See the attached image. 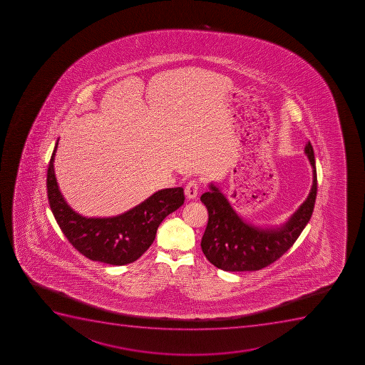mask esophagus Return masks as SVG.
I'll list each match as a JSON object with an SVG mask.
<instances>
[{"mask_svg":"<svg viewBox=\"0 0 365 365\" xmlns=\"http://www.w3.org/2000/svg\"><path fill=\"white\" fill-rule=\"evenodd\" d=\"M185 192L188 199H195L197 194H199V182L196 180H189L187 185H185Z\"/></svg>","mask_w":365,"mask_h":365,"instance_id":"obj_1","label":"esophagus"}]
</instances>
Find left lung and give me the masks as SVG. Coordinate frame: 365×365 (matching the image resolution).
I'll return each instance as SVG.
<instances>
[{
  "label": "left lung",
  "mask_w": 365,
  "mask_h": 365,
  "mask_svg": "<svg viewBox=\"0 0 365 365\" xmlns=\"http://www.w3.org/2000/svg\"><path fill=\"white\" fill-rule=\"evenodd\" d=\"M304 153L313 168V185L307 200L281 227H257L239 217L220 189L212 183L201 196L208 210V224L201 240L207 259L225 271H256L274 263L299 238L314 210L318 180L314 150L308 141Z\"/></svg>",
  "instance_id": "8db88e82"
}]
</instances>
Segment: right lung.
I'll return each mask as SVG.
<instances>
[{
  "instance_id": "right-lung-1",
  "label": "right lung",
  "mask_w": 365,
  "mask_h": 365,
  "mask_svg": "<svg viewBox=\"0 0 365 365\" xmlns=\"http://www.w3.org/2000/svg\"><path fill=\"white\" fill-rule=\"evenodd\" d=\"M47 169V197L54 219L70 244L95 262L133 263L151 246L159 225L185 202L183 188L163 189L128 212L112 217H86L66 203L54 175V155Z\"/></svg>"
}]
</instances>
